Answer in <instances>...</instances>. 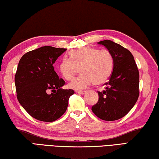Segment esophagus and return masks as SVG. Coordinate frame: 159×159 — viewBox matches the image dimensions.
<instances>
[{
	"mask_svg": "<svg viewBox=\"0 0 159 159\" xmlns=\"http://www.w3.org/2000/svg\"><path fill=\"white\" fill-rule=\"evenodd\" d=\"M79 94H85L86 93H87V92L86 91H78V92H77Z\"/></svg>",
	"mask_w": 159,
	"mask_h": 159,
	"instance_id": "obj_1",
	"label": "esophagus"
}]
</instances>
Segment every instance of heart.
Instances as JSON below:
<instances>
[{
	"mask_svg": "<svg viewBox=\"0 0 159 159\" xmlns=\"http://www.w3.org/2000/svg\"><path fill=\"white\" fill-rule=\"evenodd\" d=\"M70 58L60 62L58 70L65 80H71L80 67L81 75L69 83L70 89L81 91L90 85H101L110 77L113 67V59L110 52L91 47H82L70 51Z\"/></svg>",
	"mask_w": 159,
	"mask_h": 159,
	"instance_id": "obj_1",
	"label": "heart"
}]
</instances>
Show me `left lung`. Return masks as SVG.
Here are the masks:
<instances>
[{"instance_id":"8db88e82","label":"left lung","mask_w":159,"mask_h":159,"mask_svg":"<svg viewBox=\"0 0 159 159\" xmlns=\"http://www.w3.org/2000/svg\"><path fill=\"white\" fill-rule=\"evenodd\" d=\"M98 44L105 46L113 59V68L106 89L98 92V101L92 111L106 121L122 118L133 108L139 97V75L132 54L121 45L111 40Z\"/></svg>"}]
</instances>
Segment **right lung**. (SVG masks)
Returning <instances> with one entry per match:
<instances>
[{"label":"right lung","mask_w":159,"mask_h":159,"mask_svg":"<svg viewBox=\"0 0 159 159\" xmlns=\"http://www.w3.org/2000/svg\"><path fill=\"white\" fill-rule=\"evenodd\" d=\"M66 48L42 46L27 52L20 60L15 77L17 98L25 110L38 120L53 122L66 111L75 92L63 89L53 63Z\"/></svg>","instance_id":"obj_1"}]
</instances>
